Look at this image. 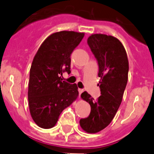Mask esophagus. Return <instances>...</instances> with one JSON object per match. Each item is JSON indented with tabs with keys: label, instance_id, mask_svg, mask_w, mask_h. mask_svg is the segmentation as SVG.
<instances>
[{
	"label": "esophagus",
	"instance_id": "esophagus-1",
	"mask_svg": "<svg viewBox=\"0 0 154 154\" xmlns=\"http://www.w3.org/2000/svg\"><path fill=\"white\" fill-rule=\"evenodd\" d=\"M78 91H79V93H80V95L82 93H83V92H84V90H83V89H78Z\"/></svg>",
	"mask_w": 154,
	"mask_h": 154
}]
</instances>
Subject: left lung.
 Wrapping results in <instances>:
<instances>
[{
    "instance_id": "1",
    "label": "left lung",
    "mask_w": 154,
    "mask_h": 154,
    "mask_svg": "<svg viewBox=\"0 0 154 154\" xmlns=\"http://www.w3.org/2000/svg\"><path fill=\"white\" fill-rule=\"evenodd\" d=\"M87 44L99 65L98 76L101 96L95 100L87 92L81 94L90 103V116L80 120V127L87 133H97L111 123L125 90L128 74V60L123 45L116 37L93 34Z\"/></svg>"
}]
</instances>
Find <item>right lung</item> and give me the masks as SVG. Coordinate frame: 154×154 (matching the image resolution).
I'll return each instance as SVG.
<instances>
[{"instance_id":"right-lung-1","label":"right lung","mask_w":154,"mask_h":154,"mask_svg":"<svg viewBox=\"0 0 154 154\" xmlns=\"http://www.w3.org/2000/svg\"><path fill=\"white\" fill-rule=\"evenodd\" d=\"M84 32L61 31L50 35L37 51L29 71L28 100L32 118L38 127L51 128L61 112L78 97L77 84L62 81L70 73V54Z\"/></svg>"}]
</instances>
